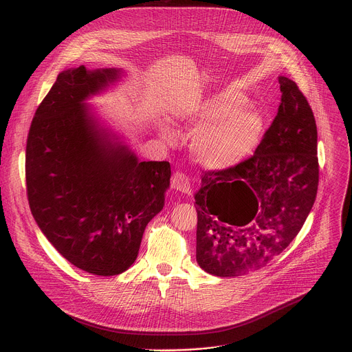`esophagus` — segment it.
Segmentation results:
<instances>
[{
    "mask_svg": "<svg viewBox=\"0 0 352 352\" xmlns=\"http://www.w3.org/2000/svg\"><path fill=\"white\" fill-rule=\"evenodd\" d=\"M171 186L177 190L181 192L184 195H190L192 188H190V182L189 178L181 173H175L171 178Z\"/></svg>",
    "mask_w": 352,
    "mask_h": 352,
    "instance_id": "esophagus-1",
    "label": "esophagus"
}]
</instances>
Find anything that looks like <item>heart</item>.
<instances>
[{"instance_id":"b5f03b06","label":"heart","mask_w":352,"mask_h":352,"mask_svg":"<svg viewBox=\"0 0 352 352\" xmlns=\"http://www.w3.org/2000/svg\"><path fill=\"white\" fill-rule=\"evenodd\" d=\"M246 97L236 90H224L210 98L192 116V124L199 126L192 138L193 159L208 170L235 167L252 155L263 132L262 116L249 107ZM164 136L173 140V133L164 129Z\"/></svg>"}]
</instances>
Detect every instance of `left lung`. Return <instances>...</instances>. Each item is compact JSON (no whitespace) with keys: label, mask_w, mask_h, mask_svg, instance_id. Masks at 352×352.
Returning a JSON list of instances; mask_svg holds the SVG:
<instances>
[{"label":"left lung","mask_w":352,"mask_h":352,"mask_svg":"<svg viewBox=\"0 0 352 352\" xmlns=\"http://www.w3.org/2000/svg\"><path fill=\"white\" fill-rule=\"evenodd\" d=\"M281 103L255 155L208 171L195 193L196 262L217 277L266 266L296 236L319 184L318 129L296 83L278 76Z\"/></svg>","instance_id":"obj_1"}]
</instances>
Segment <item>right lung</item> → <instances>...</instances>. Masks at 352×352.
Returning <instances> with one entry per match:
<instances>
[{
    "label": "right lung",
    "instance_id": "add662e5",
    "mask_svg": "<svg viewBox=\"0 0 352 352\" xmlns=\"http://www.w3.org/2000/svg\"><path fill=\"white\" fill-rule=\"evenodd\" d=\"M121 75L85 65L58 74L26 144L28 199L38 228L68 262L96 276L133 265L171 178L168 162H139L86 104Z\"/></svg>",
    "mask_w": 352,
    "mask_h": 352
}]
</instances>
